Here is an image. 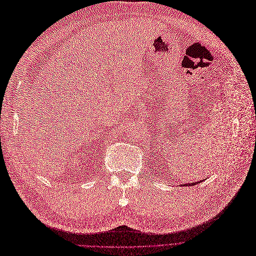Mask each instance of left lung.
Masks as SVG:
<instances>
[{"mask_svg":"<svg viewBox=\"0 0 256 256\" xmlns=\"http://www.w3.org/2000/svg\"><path fill=\"white\" fill-rule=\"evenodd\" d=\"M200 182H202V181L192 182V183H187V184H184V185H181V186H194V185H196V184H198V183H200Z\"/></svg>","mask_w":256,"mask_h":256,"instance_id":"8db88e82","label":"left lung"}]
</instances>
